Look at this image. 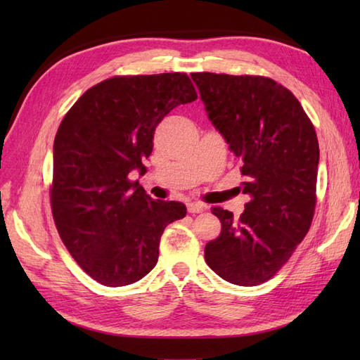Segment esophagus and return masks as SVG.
I'll return each instance as SVG.
<instances>
[{"instance_id": "obj_1", "label": "esophagus", "mask_w": 360, "mask_h": 360, "mask_svg": "<svg viewBox=\"0 0 360 360\" xmlns=\"http://www.w3.org/2000/svg\"><path fill=\"white\" fill-rule=\"evenodd\" d=\"M187 210H188V213H201L205 210V205L200 204V202H188Z\"/></svg>"}]
</instances>
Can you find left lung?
Listing matches in <instances>:
<instances>
[{
  "label": "left lung",
  "instance_id": "8db88e82",
  "mask_svg": "<svg viewBox=\"0 0 360 360\" xmlns=\"http://www.w3.org/2000/svg\"><path fill=\"white\" fill-rule=\"evenodd\" d=\"M209 119L240 159V218L212 207L221 221L205 244V263L221 278L257 286L272 278L307 236L317 202L319 141L297 97L264 75L193 72Z\"/></svg>",
  "mask_w": 360,
  "mask_h": 360
}]
</instances>
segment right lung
Listing matches in <instances>:
<instances>
[{
  "instance_id": "right-lung-1",
  "label": "right lung",
  "mask_w": 360,
  "mask_h": 360,
  "mask_svg": "<svg viewBox=\"0 0 360 360\" xmlns=\"http://www.w3.org/2000/svg\"><path fill=\"white\" fill-rule=\"evenodd\" d=\"M196 98L186 72L114 75L65 114L53 141L52 217L72 258L101 285L145 277L165 227L187 215L182 202L151 200L129 173H145L159 122Z\"/></svg>"
}]
</instances>
